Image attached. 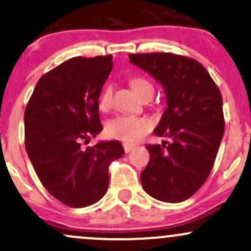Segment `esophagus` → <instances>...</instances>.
<instances>
[{
  "label": "esophagus",
  "instance_id": "obj_1",
  "mask_svg": "<svg viewBox=\"0 0 251 251\" xmlns=\"http://www.w3.org/2000/svg\"><path fill=\"white\" fill-rule=\"evenodd\" d=\"M135 149V145L133 144H128V143H124V150H125L126 153H128V152H131L132 150Z\"/></svg>",
  "mask_w": 251,
  "mask_h": 251
}]
</instances>
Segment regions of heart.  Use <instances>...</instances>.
<instances>
[{"instance_id":"heart-1","label":"heart","mask_w":251,"mask_h":251,"mask_svg":"<svg viewBox=\"0 0 251 251\" xmlns=\"http://www.w3.org/2000/svg\"><path fill=\"white\" fill-rule=\"evenodd\" d=\"M131 87L138 97H142L145 93H153V86L143 77H133L131 79ZM113 87L112 85H106L99 97L100 108H108L111 105ZM150 129V123L143 118L133 116H119L109 120L106 126V133L109 138L123 140L126 143H134L140 140Z\"/></svg>"}]
</instances>
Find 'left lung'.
<instances>
[{
  "label": "left lung",
  "instance_id": "1",
  "mask_svg": "<svg viewBox=\"0 0 251 251\" xmlns=\"http://www.w3.org/2000/svg\"><path fill=\"white\" fill-rule=\"evenodd\" d=\"M128 57L164 88L166 109L153 133L171 139L168 146L146 145L143 189L158 201L179 203L198 191L214 166L224 133L221 92L196 60L171 53Z\"/></svg>",
  "mask_w": 251,
  "mask_h": 251
}]
</instances>
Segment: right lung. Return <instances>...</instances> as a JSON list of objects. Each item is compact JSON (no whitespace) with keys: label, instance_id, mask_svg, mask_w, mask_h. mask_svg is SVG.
<instances>
[{"label":"right lung","instance_id":"add662e5","mask_svg":"<svg viewBox=\"0 0 251 251\" xmlns=\"http://www.w3.org/2000/svg\"><path fill=\"white\" fill-rule=\"evenodd\" d=\"M112 55L73 57L36 83L25 111V144L51 196L72 208L97 203L108 188V165L124 154L118 140L82 149L101 132L99 97Z\"/></svg>","mask_w":251,"mask_h":251}]
</instances>
